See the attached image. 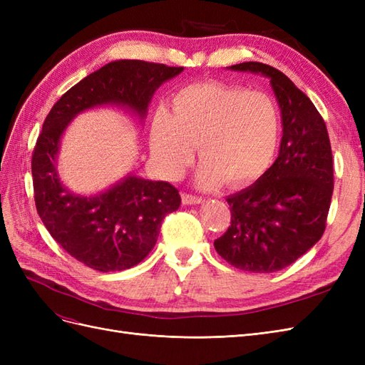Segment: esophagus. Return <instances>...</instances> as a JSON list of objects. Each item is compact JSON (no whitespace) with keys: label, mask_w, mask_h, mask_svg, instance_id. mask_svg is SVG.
Masks as SVG:
<instances>
[{"label":"esophagus","mask_w":365,"mask_h":365,"mask_svg":"<svg viewBox=\"0 0 365 365\" xmlns=\"http://www.w3.org/2000/svg\"><path fill=\"white\" fill-rule=\"evenodd\" d=\"M201 202H202L201 197L193 196V195L182 193V204H184V205H196V204H201Z\"/></svg>","instance_id":"34e87169"}]
</instances>
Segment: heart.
Returning <instances> with one entry per match:
<instances>
[{
  "mask_svg": "<svg viewBox=\"0 0 365 365\" xmlns=\"http://www.w3.org/2000/svg\"><path fill=\"white\" fill-rule=\"evenodd\" d=\"M282 114L277 102L263 91L220 82H197L173 97L172 114L158 109L150 128V150L160 169L176 178L195 160L201 189L225 180L244 187L269 170L277 157Z\"/></svg>",
  "mask_w": 365,
  "mask_h": 365,
  "instance_id": "1",
  "label": "heart"
}]
</instances>
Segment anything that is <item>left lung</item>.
Returning a JSON list of instances; mask_svg holds the SVG:
<instances>
[{
    "mask_svg": "<svg viewBox=\"0 0 365 365\" xmlns=\"http://www.w3.org/2000/svg\"><path fill=\"white\" fill-rule=\"evenodd\" d=\"M228 70L268 77L283 135L269 170L227 197L231 225L215 240V248L237 269L275 272L300 259L324 233L334 193L332 149L323 117L288 76L262 62Z\"/></svg>",
    "mask_w": 365,
    "mask_h": 365,
    "instance_id": "obj_1",
    "label": "left lung"
}]
</instances>
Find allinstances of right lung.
I'll return each instance as SVG.
<instances>
[{
  "label": "right lung",
  "instance_id": "add662e5",
  "mask_svg": "<svg viewBox=\"0 0 365 365\" xmlns=\"http://www.w3.org/2000/svg\"><path fill=\"white\" fill-rule=\"evenodd\" d=\"M182 70L145 61L109 62L70 88L43 121L31 155L38 215L70 256L96 271H123L145 259L157 244L164 216L180 208L181 196L169 182L132 173L105 192L77 195L56 170L61 138L77 114L97 106H125L143 120L153 93Z\"/></svg>",
  "mask_w": 365,
  "mask_h": 365
}]
</instances>
